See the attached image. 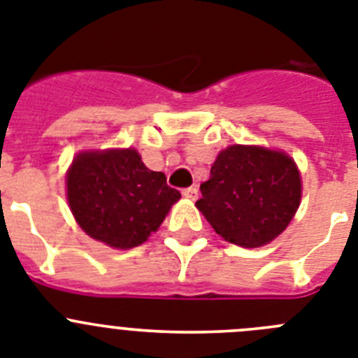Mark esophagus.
<instances>
[{
	"instance_id": "34e87169",
	"label": "esophagus",
	"mask_w": 358,
	"mask_h": 358,
	"mask_svg": "<svg viewBox=\"0 0 358 358\" xmlns=\"http://www.w3.org/2000/svg\"><path fill=\"white\" fill-rule=\"evenodd\" d=\"M182 194L185 198H189V200H196L198 198V189L196 187H187V189H183Z\"/></svg>"
}]
</instances>
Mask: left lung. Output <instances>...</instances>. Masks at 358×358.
I'll return each instance as SVG.
<instances>
[{
	"label": "left lung",
	"mask_w": 358,
	"mask_h": 358,
	"mask_svg": "<svg viewBox=\"0 0 358 358\" xmlns=\"http://www.w3.org/2000/svg\"><path fill=\"white\" fill-rule=\"evenodd\" d=\"M196 207L229 243L256 248L278 238L301 203L299 169L282 151L229 145L200 185Z\"/></svg>",
	"instance_id": "8db88e82"
}]
</instances>
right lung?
<instances>
[{"instance_id":"1","label":"right lung","mask_w":358,"mask_h":358,"mask_svg":"<svg viewBox=\"0 0 358 358\" xmlns=\"http://www.w3.org/2000/svg\"><path fill=\"white\" fill-rule=\"evenodd\" d=\"M66 196L90 238L113 248L138 247L180 200L164 173L144 166L138 151H83L66 173Z\"/></svg>"}]
</instances>
